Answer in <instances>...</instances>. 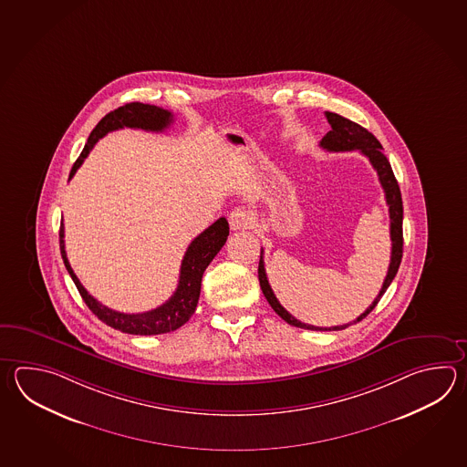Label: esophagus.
<instances>
[{"instance_id":"esophagus-1","label":"esophagus","mask_w":467,"mask_h":467,"mask_svg":"<svg viewBox=\"0 0 467 467\" xmlns=\"http://www.w3.org/2000/svg\"><path fill=\"white\" fill-rule=\"evenodd\" d=\"M251 223H253V218H251L249 211L244 210V208H236V210L229 213V226L234 231L248 229Z\"/></svg>"}]
</instances>
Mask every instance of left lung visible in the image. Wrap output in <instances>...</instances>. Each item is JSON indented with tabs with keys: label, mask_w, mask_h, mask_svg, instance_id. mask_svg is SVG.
<instances>
[{
	"label": "left lung",
	"mask_w": 467,
	"mask_h": 467,
	"mask_svg": "<svg viewBox=\"0 0 467 467\" xmlns=\"http://www.w3.org/2000/svg\"><path fill=\"white\" fill-rule=\"evenodd\" d=\"M326 118L327 123L331 124V131L324 136L321 140V148L327 150V151H359L369 158L372 168L378 172L379 176V182H381L382 190L386 194V202L389 206V219H390V263L388 267V275L382 283L381 291L379 295L376 296V299L372 301V305L362 313L359 317H356L352 323L343 324V326H333V327H317V326H311V324L301 323L297 321L295 316L289 315L281 303L277 301L276 296L273 293L269 281H267L266 269H265V257H263V249H261V256H259V267H257V276H259V285L263 289V295L267 299V303L275 309L279 317H283L285 323L296 326V327H303V329H311V331H341L346 329L351 324L359 323L366 316L371 313L376 305L379 303L382 295L386 293V289L389 287L390 283L394 276L398 275L400 269V259H402V198H400V184L394 178V172L390 168L388 158L382 152V146L374 134L369 133L366 128H362L358 123H354L351 119L344 118V116L336 115V113H329L326 111Z\"/></svg>",
	"instance_id": "1"
}]
</instances>
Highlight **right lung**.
<instances>
[{
  "mask_svg": "<svg viewBox=\"0 0 467 467\" xmlns=\"http://www.w3.org/2000/svg\"><path fill=\"white\" fill-rule=\"evenodd\" d=\"M171 123V111L162 109L158 106L143 105V103H128V105L108 113L99 123L96 124L95 130L89 134L88 143L85 144L83 151L69 172V180L75 176L78 168L83 164L86 156L98 143V140H101L105 134L116 131V130H123V128H134V130L160 133L166 128H170ZM228 236V221L226 218H219L216 223L211 224L210 228L204 229L200 236L192 239L184 253V257H182L180 283H178L174 295L160 307L146 311V313H138V315H126V313L109 309L101 305L99 301H96L95 297L86 291L69 266L67 251H65L63 223L59 226V249H61V257H63V263L67 266L69 276L77 285L78 291L83 297L86 306L93 311V315L98 316V319H101L103 323L115 327L121 333L152 336V334L171 333L178 327H182V324L190 321L191 316L194 315V311H196L198 299H200L202 275H204L206 267L210 266L211 261L224 246Z\"/></svg>",
  "mask_w": 467,
  "mask_h": 467,
  "instance_id": "1",
  "label": "right lung"
}]
</instances>
